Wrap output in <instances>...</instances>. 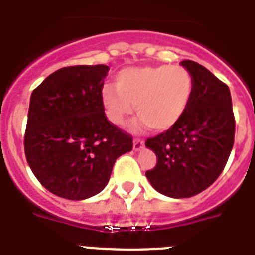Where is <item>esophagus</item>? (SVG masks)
<instances>
[{"label": "esophagus", "instance_id": "34e87169", "mask_svg": "<svg viewBox=\"0 0 255 255\" xmlns=\"http://www.w3.org/2000/svg\"><path fill=\"white\" fill-rule=\"evenodd\" d=\"M143 146H144V140L140 139V138H134V142H132V147H134V150L135 151L142 150Z\"/></svg>", "mask_w": 255, "mask_h": 255}]
</instances>
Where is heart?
Instances as JSON below:
<instances>
[{
    "label": "heart",
    "mask_w": 255,
    "mask_h": 255,
    "mask_svg": "<svg viewBox=\"0 0 255 255\" xmlns=\"http://www.w3.org/2000/svg\"><path fill=\"white\" fill-rule=\"evenodd\" d=\"M193 91V75L182 66L126 67L116 74L115 87L108 85L103 88L102 100L115 125H124L135 107L140 116L136 125L164 131L184 116Z\"/></svg>",
    "instance_id": "1"
}]
</instances>
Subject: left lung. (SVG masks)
Masks as SVG:
<instances>
[{
  "instance_id": "left-lung-1",
  "label": "left lung",
  "mask_w": 255,
  "mask_h": 255,
  "mask_svg": "<svg viewBox=\"0 0 255 255\" xmlns=\"http://www.w3.org/2000/svg\"><path fill=\"white\" fill-rule=\"evenodd\" d=\"M181 65L194 79L188 109L176 125L146 140L156 153L147 178L172 198H189L215 182L228 161L236 129L228 86L194 61Z\"/></svg>"
}]
</instances>
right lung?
<instances>
[{"label": "right lung", "mask_w": 255, "mask_h": 255, "mask_svg": "<svg viewBox=\"0 0 255 255\" xmlns=\"http://www.w3.org/2000/svg\"><path fill=\"white\" fill-rule=\"evenodd\" d=\"M107 65L62 67L32 91L24 153L35 177L61 198L82 201L105 188L132 136L104 113Z\"/></svg>", "instance_id": "add662e5"}]
</instances>
